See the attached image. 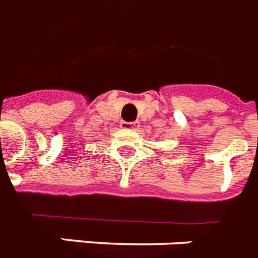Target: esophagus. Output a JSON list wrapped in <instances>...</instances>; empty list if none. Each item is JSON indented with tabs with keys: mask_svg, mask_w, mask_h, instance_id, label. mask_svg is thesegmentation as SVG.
Returning a JSON list of instances; mask_svg holds the SVG:
<instances>
[{
	"mask_svg": "<svg viewBox=\"0 0 258 258\" xmlns=\"http://www.w3.org/2000/svg\"><path fill=\"white\" fill-rule=\"evenodd\" d=\"M121 127H122V129H126V131H137L140 127V122L139 121H133V122H126V121H123V122H121Z\"/></svg>",
	"mask_w": 258,
	"mask_h": 258,
	"instance_id": "1",
	"label": "esophagus"
}]
</instances>
